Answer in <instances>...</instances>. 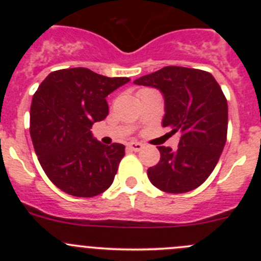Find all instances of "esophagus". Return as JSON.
<instances>
[{"label":"esophagus","mask_w":261,"mask_h":261,"mask_svg":"<svg viewBox=\"0 0 261 261\" xmlns=\"http://www.w3.org/2000/svg\"><path fill=\"white\" fill-rule=\"evenodd\" d=\"M127 147L131 150V151H140V150L143 149V144L138 143V141H133V143L128 144Z\"/></svg>","instance_id":"1"}]
</instances>
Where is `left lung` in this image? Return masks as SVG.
<instances>
[{
    "label": "left lung",
    "mask_w": 261,
    "mask_h": 261,
    "mask_svg": "<svg viewBox=\"0 0 261 261\" xmlns=\"http://www.w3.org/2000/svg\"><path fill=\"white\" fill-rule=\"evenodd\" d=\"M164 96L163 127L180 135L177 150L159 146L160 160L147 169L152 186L167 193H186L201 186L215 169L227 138V101L211 73L169 65L134 81Z\"/></svg>",
    "instance_id": "obj_1"
}]
</instances>
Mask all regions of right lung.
Instances as JSON below:
<instances>
[{
  "label": "right lung",
  "instance_id": "right-lung-1",
  "mask_svg": "<svg viewBox=\"0 0 261 261\" xmlns=\"http://www.w3.org/2000/svg\"><path fill=\"white\" fill-rule=\"evenodd\" d=\"M130 81L109 78L87 68L51 72L39 86L30 109V135L39 163L59 189L94 197L110 188L125 146L103 145L92 125L106 118V97Z\"/></svg>",
  "mask_w": 261,
  "mask_h": 261
}]
</instances>
